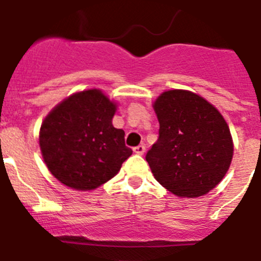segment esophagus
<instances>
[{
	"label": "esophagus",
	"mask_w": 261,
	"mask_h": 261,
	"mask_svg": "<svg viewBox=\"0 0 261 261\" xmlns=\"http://www.w3.org/2000/svg\"><path fill=\"white\" fill-rule=\"evenodd\" d=\"M133 151H135L137 155H143V153H145V151H146V147H145V145H138V146H136L135 148H133Z\"/></svg>",
	"instance_id": "34e87169"
}]
</instances>
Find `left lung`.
Wrapping results in <instances>:
<instances>
[{"instance_id":"left-lung-1","label":"left lung","mask_w":261,"mask_h":261,"mask_svg":"<svg viewBox=\"0 0 261 261\" xmlns=\"http://www.w3.org/2000/svg\"><path fill=\"white\" fill-rule=\"evenodd\" d=\"M160 129L146 153L155 179L179 197H198L228 172L233 141L222 114L193 92L172 89L153 102Z\"/></svg>"}]
</instances>
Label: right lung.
Wrapping results in <instances>:
<instances>
[{"label":"right lung","instance_id":"right-lung-1","mask_svg":"<svg viewBox=\"0 0 261 261\" xmlns=\"http://www.w3.org/2000/svg\"><path fill=\"white\" fill-rule=\"evenodd\" d=\"M116 103L100 89L69 96L44 118L39 146L58 180L78 191L95 190L118 174L133 151L113 125Z\"/></svg>","mask_w":261,"mask_h":261}]
</instances>
